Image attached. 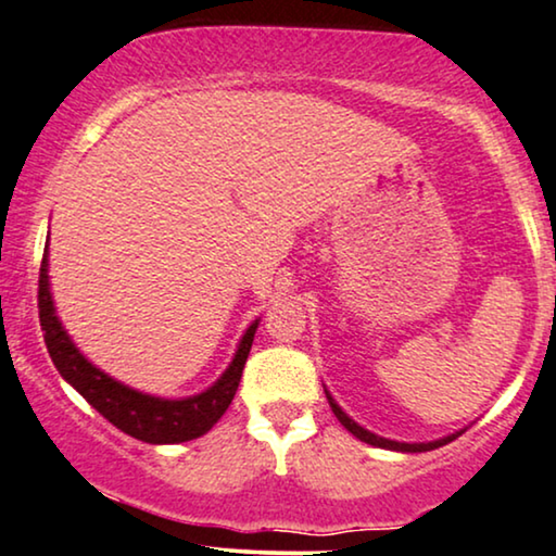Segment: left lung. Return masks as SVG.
Here are the masks:
<instances>
[{"instance_id":"8db88e82","label":"left lung","mask_w":556,"mask_h":556,"mask_svg":"<svg viewBox=\"0 0 556 556\" xmlns=\"http://www.w3.org/2000/svg\"><path fill=\"white\" fill-rule=\"evenodd\" d=\"M327 393V401H329V406H331V410H334V416L337 419H340V424L344 429L350 431V434H355L359 442H365V444H372V446H383V450H393V452H429V450H437V446H444V444H450V442H454V439H457L459 434H463V431H454V434H450V437H444V439H437V442H416V444H408V442H393V439H386V437H378V434H372V431H367V429H363L359 427V424H355L350 419L348 414H344V410L337 406V401L331 399L329 395V391H324Z\"/></svg>"}]
</instances>
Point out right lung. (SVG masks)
<instances>
[{"label":"right lung","mask_w":556,"mask_h":556,"mask_svg":"<svg viewBox=\"0 0 556 556\" xmlns=\"http://www.w3.org/2000/svg\"><path fill=\"white\" fill-rule=\"evenodd\" d=\"M38 308L50 359H53L58 372L63 375V380L74 386L89 401V406L97 408L106 421L114 424L119 431H125V434L148 444H178L189 442V439H199L225 416V410L237 393V386H240L244 363H248L257 329V321H252L242 334L232 363H229L227 370L222 372V378L212 388H206L199 395H189V399L170 401L140 393L135 388L119 383V380L99 370L97 365H91L78 352L76 344L71 342L68 331L61 327V319L55 316L48 280V244L40 263Z\"/></svg>","instance_id":"obj_1"}]
</instances>
